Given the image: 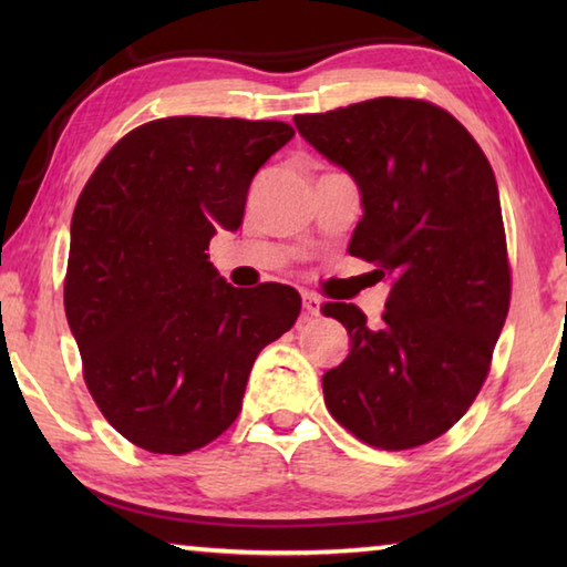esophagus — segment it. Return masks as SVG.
I'll list each match as a JSON object with an SVG mask.
<instances>
[{"instance_id":"1","label":"esophagus","mask_w":567,"mask_h":567,"mask_svg":"<svg viewBox=\"0 0 567 567\" xmlns=\"http://www.w3.org/2000/svg\"><path fill=\"white\" fill-rule=\"evenodd\" d=\"M320 297H315L312 292H305L302 295V310L307 312V315H320Z\"/></svg>"}]
</instances>
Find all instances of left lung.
<instances>
[{
  "label": "left lung",
  "mask_w": 567,
  "mask_h": 567,
  "mask_svg": "<svg viewBox=\"0 0 567 567\" xmlns=\"http://www.w3.org/2000/svg\"><path fill=\"white\" fill-rule=\"evenodd\" d=\"M295 127L360 189L348 252L375 262L390 295L370 324L328 302L350 352L322 375L332 417L382 450L425 445L473 405L511 307L501 195L493 167L453 114L380 97Z\"/></svg>",
  "instance_id": "1"
}]
</instances>
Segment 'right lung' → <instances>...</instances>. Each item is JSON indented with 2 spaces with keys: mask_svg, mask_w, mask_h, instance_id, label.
Returning a JSON list of instances; mask_svg holds the SVG:
<instances>
[{
  "mask_svg": "<svg viewBox=\"0 0 567 567\" xmlns=\"http://www.w3.org/2000/svg\"><path fill=\"white\" fill-rule=\"evenodd\" d=\"M292 137L265 120L147 122L76 199L66 322L102 415L142 450L185 455L223 435L255 358L300 315L292 287L237 290L207 255L219 227L243 225L249 182Z\"/></svg>",
  "mask_w": 567,
  "mask_h": 567,
  "instance_id": "1",
  "label": "right lung"
}]
</instances>
